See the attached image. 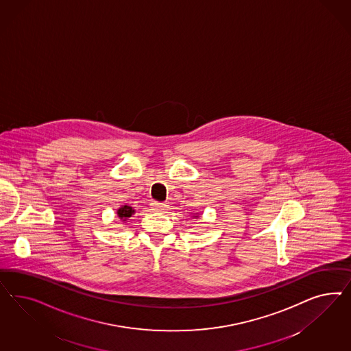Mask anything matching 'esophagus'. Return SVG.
Segmentation results:
<instances>
[{
  "mask_svg": "<svg viewBox=\"0 0 351 351\" xmlns=\"http://www.w3.org/2000/svg\"><path fill=\"white\" fill-rule=\"evenodd\" d=\"M150 207H152V210L153 211H156V213H163L166 208H167V204L166 203L162 202H152L150 203Z\"/></svg>",
  "mask_w": 351,
  "mask_h": 351,
  "instance_id": "esophagus-1",
  "label": "esophagus"
}]
</instances>
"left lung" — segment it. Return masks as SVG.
<instances>
[{"label": "left lung", "instance_id": "obj_1", "mask_svg": "<svg viewBox=\"0 0 351 351\" xmlns=\"http://www.w3.org/2000/svg\"><path fill=\"white\" fill-rule=\"evenodd\" d=\"M195 217H197V216H195Z\"/></svg>", "mask_w": 351, "mask_h": 351}]
</instances>
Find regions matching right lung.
Instances as JSON below:
<instances>
[{
	"label": "right lung",
	"mask_w": 351,
	"mask_h": 351,
	"mask_svg": "<svg viewBox=\"0 0 351 351\" xmlns=\"http://www.w3.org/2000/svg\"><path fill=\"white\" fill-rule=\"evenodd\" d=\"M135 213V210L131 207V206H122L121 208H118L117 215L118 217L122 220V221H128V219Z\"/></svg>",
	"instance_id": "1"
}]
</instances>
